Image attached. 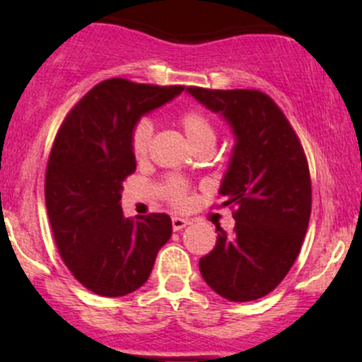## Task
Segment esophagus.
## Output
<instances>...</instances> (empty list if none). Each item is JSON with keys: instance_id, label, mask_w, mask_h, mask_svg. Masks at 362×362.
<instances>
[{"instance_id": "34e87169", "label": "esophagus", "mask_w": 362, "mask_h": 362, "mask_svg": "<svg viewBox=\"0 0 362 362\" xmlns=\"http://www.w3.org/2000/svg\"><path fill=\"white\" fill-rule=\"evenodd\" d=\"M189 223H190L189 219H185V218H173L172 219V226L175 231H180L182 228H185Z\"/></svg>"}]
</instances>
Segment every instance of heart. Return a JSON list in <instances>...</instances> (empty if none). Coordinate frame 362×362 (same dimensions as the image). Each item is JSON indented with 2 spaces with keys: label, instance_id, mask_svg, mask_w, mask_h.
Here are the masks:
<instances>
[{
  "label": "heart",
  "instance_id": "b5f03b06",
  "mask_svg": "<svg viewBox=\"0 0 362 362\" xmlns=\"http://www.w3.org/2000/svg\"><path fill=\"white\" fill-rule=\"evenodd\" d=\"M180 126L184 129L187 139L192 144L194 148L201 146L206 143H214L216 141V131L213 122L209 117L201 110H187L182 114ZM153 126L148 119H141L131 132V149L132 155L138 160H143L146 156L149 141H151ZM165 195L170 201V204L175 207H184L189 202L187 197V187L184 182L177 180V178H170L165 184Z\"/></svg>",
  "mask_w": 362,
  "mask_h": 362
}]
</instances>
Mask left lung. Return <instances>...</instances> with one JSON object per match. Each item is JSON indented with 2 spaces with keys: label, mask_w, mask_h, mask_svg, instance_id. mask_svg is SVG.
<instances>
[{
  "label": "left lung",
  "mask_w": 362,
  "mask_h": 362,
  "mask_svg": "<svg viewBox=\"0 0 362 362\" xmlns=\"http://www.w3.org/2000/svg\"><path fill=\"white\" fill-rule=\"evenodd\" d=\"M221 114L235 134L219 187L235 207V230L216 228V247L199 260L211 289L230 301H253L279 286L308 230L311 180L296 132L269 95L259 90L187 88Z\"/></svg>",
  "instance_id": "obj_1"
}]
</instances>
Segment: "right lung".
<instances>
[{
    "label": "right lung",
    "instance_id": "right-lung-1",
    "mask_svg": "<svg viewBox=\"0 0 362 362\" xmlns=\"http://www.w3.org/2000/svg\"><path fill=\"white\" fill-rule=\"evenodd\" d=\"M184 86L110 78L93 86L66 115L45 170V206L61 259L98 296H126L153 271L172 236L165 213L126 218L122 182L136 172L131 132L148 112Z\"/></svg>",
    "mask_w": 362,
    "mask_h": 362
}]
</instances>
